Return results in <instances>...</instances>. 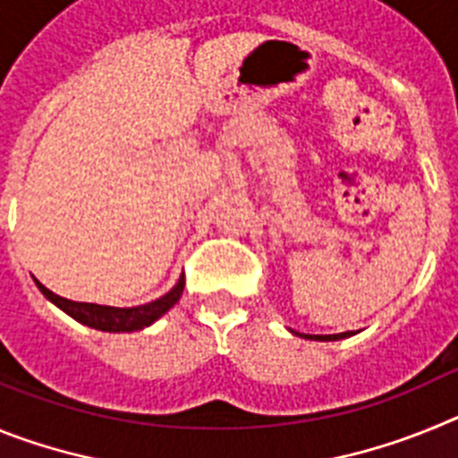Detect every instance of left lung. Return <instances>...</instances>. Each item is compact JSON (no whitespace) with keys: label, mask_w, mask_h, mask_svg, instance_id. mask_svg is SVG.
<instances>
[{"label":"left lung","mask_w":458,"mask_h":458,"mask_svg":"<svg viewBox=\"0 0 458 458\" xmlns=\"http://www.w3.org/2000/svg\"><path fill=\"white\" fill-rule=\"evenodd\" d=\"M293 333V330H291ZM301 335V333H295ZM353 333H339V335H301V337L305 339H317V342H337V339H344V337H351Z\"/></svg>","instance_id":"8db88e82"}]
</instances>
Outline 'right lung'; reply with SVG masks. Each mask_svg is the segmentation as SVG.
Segmentation results:
<instances>
[{"label": "right lung", "instance_id": "obj_1", "mask_svg": "<svg viewBox=\"0 0 458 458\" xmlns=\"http://www.w3.org/2000/svg\"><path fill=\"white\" fill-rule=\"evenodd\" d=\"M36 286L40 289V293L46 295L47 301L55 302L59 310H64L68 317H72L75 321L84 323L89 327H96V330H103V333H135L141 327L151 326L157 318L163 317L165 311L172 310L176 302H179L181 293H183L185 277H181L176 282L172 291L157 298V301L147 302V305L140 307H107V305H93V302H75L62 298V295L52 293L50 289L40 284L36 279Z\"/></svg>", "mask_w": 458, "mask_h": 458}]
</instances>
